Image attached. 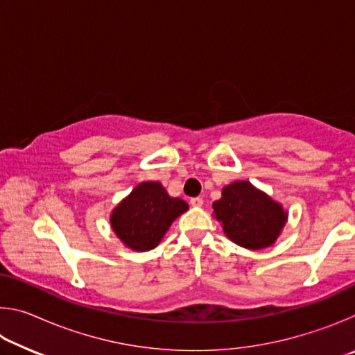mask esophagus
<instances>
[{
  "mask_svg": "<svg viewBox=\"0 0 355 355\" xmlns=\"http://www.w3.org/2000/svg\"><path fill=\"white\" fill-rule=\"evenodd\" d=\"M189 203L192 207H202L203 205V199L202 197H192V199L189 200Z\"/></svg>",
  "mask_w": 355,
  "mask_h": 355,
  "instance_id": "obj_1",
  "label": "esophagus"
}]
</instances>
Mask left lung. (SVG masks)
<instances>
[{
    "label": "left lung",
    "mask_w": 355,
    "mask_h": 355,
    "mask_svg": "<svg viewBox=\"0 0 355 355\" xmlns=\"http://www.w3.org/2000/svg\"><path fill=\"white\" fill-rule=\"evenodd\" d=\"M216 219L225 235L248 249H263L277 239L286 213L279 203L249 182H236L222 189V199L213 203Z\"/></svg>",
    "instance_id": "8db88e82"
}]
</instances>
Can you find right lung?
Segmentation results:
<instances>
[{
  "mask_svg": "<svg viewBox=\"0 0 355 355\" xmlns=\"http://www.w3.org/2000/svg\"><path fill=\"white\" fill-rule=\"evenodd\" d=\"M186 209L188 203L171 197L163 184L146 182L119 203L112 211L111 225L125 245L144 252L156 248L172 222Z\"/></svg>",
  "mask_w": 355,
  "mask_h": 355,
  "instance_id": "1",
  "label": "right lung"
}]
</instances>
